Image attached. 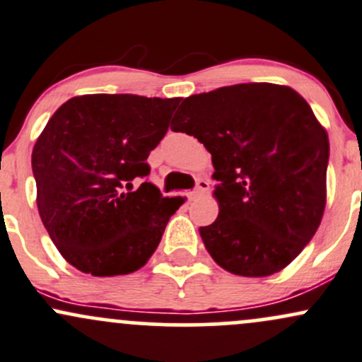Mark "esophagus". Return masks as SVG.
<instances>
[{
	"label": "esophagus",
	"mask_w": 362,
	"mask_h": 362,
	"mask_svg": "<svg viewBox=\"0 0 362 362\" xmlns=\"http://www.w3.org/2000/svg\"><path fill=\"white\" fill-rule=\"evenodd\" d=\"M208 189H209V182L204 180V178H199V180L196 182V187H194L192 192H189V199L190 201L197 199V197H199L201 194H204Z\"/></svg>",
	"instance_id": "1"
}]
</instances>
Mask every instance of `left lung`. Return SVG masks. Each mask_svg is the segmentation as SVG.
Returning a JSON list of instances; mask_svg holds the SVG:
<instances>
[{
  "label": "left lung",
  "instance_id": "left-lung-1",
  "mask_svg": "<svg viewBox=\"0 0 362 362\" xmlns=\"http://www.w3.org/2000/svg\"><path fill=\"white\" fill-rule=\"evenodd\" d=\"M175 132L211 153L220 214L206 249L233 275L268 276L292 263L321 223L329 142L291 87L237 84L184 99Z\"/></svg>",
  "mask_w": 362,
  "mask_h": 362
}]
</instances>
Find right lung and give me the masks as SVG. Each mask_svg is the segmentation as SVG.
I'll return each instance as SVG.
<instances>
[{
    "mask_svg": "<svg viewBox=\"0 0 362 362\" xmlns=\"http://www.w3.org/2000/svg\"><path fill=\"white\" fill-rule=\"evenodd\" d=\"M180 101L87 94L49 118L33 151L37 209L71 266L94 276L127 275L156 251L182 199L144 182L146 160Z\"/></svg>",
    "mask_w": 362,
    "mask_h": 362,
    "instance_id": "1",
    "label": "right lung"
}]
</instances>
